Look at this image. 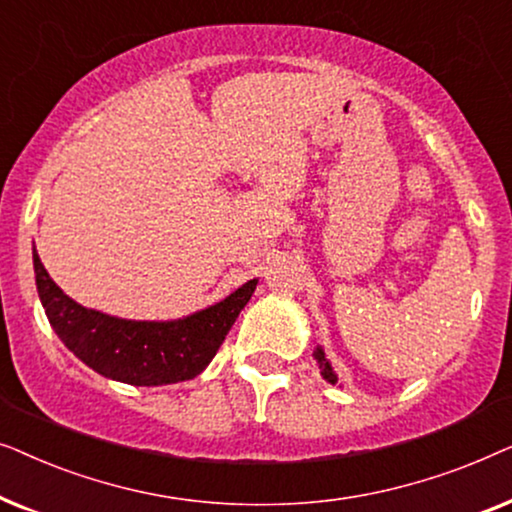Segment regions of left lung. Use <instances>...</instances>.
<instances>
[{"instance_id": "1", "label": "left lung", "mask_w": 512, "mask_h": 512, "mask_svg": "<svg viewBox=\"0 0 512 512\" xmlns=\"http://www.w3.org/2000/svg\"><path fill=\"white\" fill-rule=\"evenodd\" d=\"M314 359H317V363H319L321 377H324L326 382H331V384H338V375H335V370H333V366H331V361L326 359L324 349H321V347L314 349Z\"/></svg>"}]
</instances>
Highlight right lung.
<instances>
[{
    "label": "right lung",
    "instance_id": "right-lung-1",
    "mask_svg": "<svg viewBox=\"0 0 512 512\" xmlns=\"http://www.w3.org/2000/svg\"><path fill=\"white\" fill-rule=\"evenodd\" d=\"M39 300L53 331L88 368L109 380L160 387L193 380L209 366L258 279H249L219 303L170 321H135L90 310L67 296L32 249Z\"/></svg>",
    "mask_w": 512,
    "mask_h": 512
}]
</instances>
